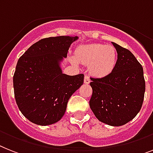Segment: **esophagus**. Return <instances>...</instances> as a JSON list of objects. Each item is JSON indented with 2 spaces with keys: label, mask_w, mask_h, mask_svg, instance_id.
Returning <instances> with one entry per match:
<instances>
[{
  "label": "esophagus",
  "mask_w": 153,
  "mask_h": 153,
  "mask_svg": "<svg viewBox=\"0 0 153 153\" xmlns=\"http://www.w3.org/2000/svg\"><path fill=\"white\" fill-rule=\"evenodd\" d=\"M84 84H89V83H90V82H91V80H90V78L88 77V76H84Z\"/></svg>",
  "instance_id": "34e87169"
}]
</instances>
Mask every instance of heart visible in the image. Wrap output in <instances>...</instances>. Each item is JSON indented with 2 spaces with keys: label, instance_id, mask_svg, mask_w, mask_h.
Instances as JSON below:
<instances>
[{
  "label": "heart",
  "instance_id": "heart-1",
  "mask_svg": "<svg viewBox=\"0 0 153 153\" xmlns=\"http://www.w3.org/2000/svg\"><path fill=\"white\" fill-rule=\"evenodd\" d=\"M76 60L89 65V72L95 77H105L114 70L117 52L114 47L102 44H89L78 47L75 51ZM75 59H72L76 64Z\"/></svg>",
  "mask_w": 153,
  "mask_h": 153
}]
</instances>
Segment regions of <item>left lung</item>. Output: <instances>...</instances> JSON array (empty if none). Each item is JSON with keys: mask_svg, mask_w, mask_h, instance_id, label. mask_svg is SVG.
<instances>
[{"mask_svg": "<svg viewBox=\"0 0 153 153\" xmlns=\"http://www.w3.org/2000/svg\"><path fill=\"white\" fill-rule=\"evenodd\" d=\"M117 50L114 70L102 78H91L90 108L97 119L113 127L132 120L139 113L146 91L143 68L127 49L112 42Z\"/></svg>", "mask_w": 153, "mask_h": 153, "instance_id": "left-lung-1", "label": "left lung"}]
</instances>
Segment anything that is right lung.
<instances>
[{"label": "right lung", "instance_id": "right-lung-1", "mask_svg": "<svg viewBox=\"0 0 153 153\" xmlns=\"http://www.w3.org/2000/svg\"><path fill=\"white\" fill-rule=\"evenodd\" d=\"M78 36H59L39 40L20 57L13 76L17 105L26 119L47 126L57 123L72 94L84 83V74H63L60 64Z\"/></svg>", "mask_w": 153, "mask_h": 153}]
</instances>
